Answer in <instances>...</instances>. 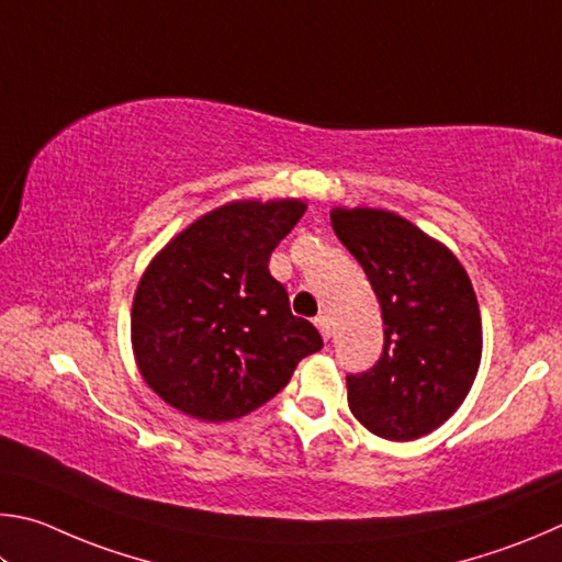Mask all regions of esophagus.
Listing matches in <instances>:
<instances>
[{
  "label": "esophagus",
  "instance_id": "1",
  "mask_svg": "<svg viewBox=\"0 0 562 562\" xmlns=\"http://www.w3.org/2000/svg\"><path fill=\"white\" fill-rule=\"evenodd\" d=\"M313 323H316V328L321 330V336L323 338H330L333 336V328H330V318L326 316V313H321V316H316V321H313Z\"/></svg>",
  "mask_w": 562,
  "mask_h": 562
}]
</instances>
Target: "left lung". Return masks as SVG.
<instances>
[{"mask_svg":"<svg viewBox=\"0 0 562 562\" xmlns=\"http://www.w3.org/2000/svg\"><path fill=\"white\" fill-rule=\"evenodd\" d=\"M330 224L368 273L385 346L368 372L348 375L362 427L392 441L429 435L467 400L481 362V313L459 259L400 214L336 206Z\"/></svg>","mask_w":562,"mask_h":562,"instance_id":"obj_1","label":"left lung"}]
</instances>
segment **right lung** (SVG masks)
I'll list each match as a JSON object with an SVG mask.
<instances>
[{"label": "right lung", "instance_id": "right-lung-1", "mask_svg": "<svg viewBox=\"0 0 562 562\" xmlns=\"http://www.w3.org/2000/svg\"><path fill=\"white\" fill-rule=\"evenodd\" d=\"M306 212L301 200L226 202L155 256L137 283L131 333L137 370L184 415L226 422L289 385L323 348L269 273V256Z\"/></svg>", "mask_w": 562, "mask_h": 562}]
</instances>
